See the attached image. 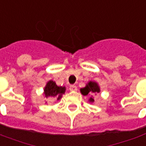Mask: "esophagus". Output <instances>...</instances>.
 Returning a JSON list of instances; mask_svg holds the SVG:
<instances>
[{"label": "esophagus", "mask_w": 146, "mask_h": 146, "mask_svg": "<svg viewBox=\"0 0 146 146\" xmlns=\"http://www.w3.org/2000/svg\"><path fill=\"white\" fill-rule=\"evenodd\" d=\"M69 90H71V91H75V90H77V86L74 84L70 85Z\"/></svg>", "instance_id": "1"}]
</instances>
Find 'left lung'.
Wrapping results in <instances>:
<instances>
[{"label":"left lung","mask_w":146,"mask_h":146,"mask_svg":"<svg viewBox=\"0 0 146 146\" xmlns=\"http://www.w3.org/2000/svg\"><path fill=\"white\" fill-rule=\"evenodd\" d=\"M100 87H99L97 84L96 82H92V81H90L84 88L80 89L81 93L84 96H87L88 94H92V93H100ZM90 102H94V100L92 97H90Z\"/></svg>","instance_id":"left-lung-1"}]
</instances>
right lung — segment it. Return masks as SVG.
I'll return each instance as SVG.
<instances>
[{"label": "right lung", "instance_id": "1", "mask_svg": "<svg viewBox=\"0 0 146 146\" xmlns=\"http://www.w3.org/2000/svg\"><path fill=\"white\" fill-rule=\"evenodd\" d=\"M65 91H66V87L57 86L56 83L53 80H50L44 88V94L46 96V97H48V96L56 97L57 100L61 99L62 95L65 93Z\"/></svg>", "mask_w": 146, "mask_h": 146}]
</instances>
